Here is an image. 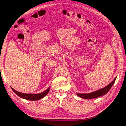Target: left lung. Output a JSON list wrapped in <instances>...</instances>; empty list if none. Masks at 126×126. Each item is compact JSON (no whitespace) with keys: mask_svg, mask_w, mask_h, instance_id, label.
Returning <instances> with one entry per match:
<instances>
[{"mask_svg":"<svg viewBox=\"0 0 126 126\" xmlns=\"http://www.w3.org/2000/svg\"><path fill=\"white\" fill-rule=\"evenodd\" d=\"M115 79H116V78L114 79L109 85H108L107 87H105V88L100 89L98 91L94 92V93L91 94H77V95L78 96L85 99H95L97 98V97H98L99 96H101L106 94L110 90V89L111 87H112L113 83H114Z\"/></svg>","mask_w":126,"mask_h":126,"instance_id":"8db88e82","label":"left lung"}]
</instances>
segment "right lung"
<instances>
[{"label": "right lung", "instance_id": "obj_1", "mask_svg": "<svg viewBox=\"0 0 126 126\" xmlns=\"http://www.w3.org/2000/svg\"><path fill=\"white\" fill-rule=\"evenodd\" d=\"M12 90L16 94L19 96L21 98L26 99V100H37L41 99L42 98H43L45 96L47 95V93H49V90L48 89L47 90L44 92V93L40 94H37V95H31V94H22L18 93L16 91H15V90L12 89Z\"/></svg>", "mask_w": 126, "mask_h": 126}]
</instances>
